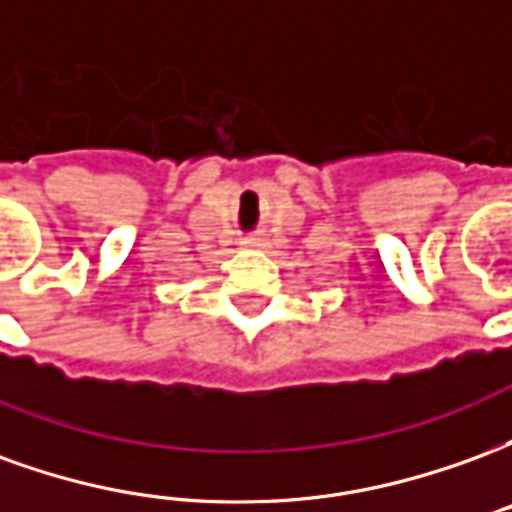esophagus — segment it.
<instances>
[{"mask_svg":"<svg viewBox=\"0 0 512 512\" xmlns=\"http://www.w3.org/2000/svg\"><path fill=\"white\" fill-rule=\"evenodd\" d=\"M246 244H249V246H260V241H257V238H249Z\"/></svg>","mask_w":512,"mask_h":512,"instance_id":"34e87169","label":"esophagus"}]
</instances>
